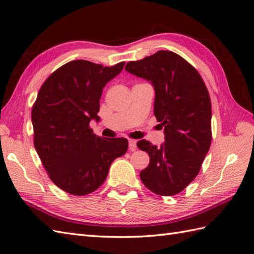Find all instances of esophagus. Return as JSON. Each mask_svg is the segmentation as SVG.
<instances>
[{
    "label": "esophagus",
    "mask_w": 254,
    "mask_h": 254,
    "mask_svg": "<svg viewBox=\"0 0 254 254\" xmlns=\"http://www.w3.org/2000/svg\"><path fill=\"white\" fill-rule=\"evenodd\" d=\"M128 147L132 150H135L136 149V141L135 139H128Z\"/></svg>",
    "instance_id": "esophagus-1"
}]
</instances>
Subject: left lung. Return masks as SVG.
Instances as JSON below:
<instances>
[{"instance_id":"left-lung-1","label":"left lung","mask_w":254,"mask_h":254,"mask_svg":"<svg viewBox=\"0 0 254 254\" xmlns=\"http://www.w3.org/2000/svg\"><path fill=\"white\" fill-rule=\"evenodd\" d=\"M126 69L152 82L154 115L165 128L160 147L146 139L137 147L149 155V165L139 177L148 190L176 195L201 170L212 142V104L206 85L196 68L175 52L160 50Z\"/></svg>"}]
</instances>
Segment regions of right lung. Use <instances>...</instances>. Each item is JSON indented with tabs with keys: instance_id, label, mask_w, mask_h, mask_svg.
Listing matches in <instances>:
<instances>
[{
	"instance_id": "1",
	"label": "right lung",
	"mask_w": 254,
	"mask_h": 254,
	"mask_svg": "<svg viewBox=\"0 0 254 254\" xmlns=\"http://www.w3.org/2000/svg\"><path fill=\"white\" fill-rule=\"evenodd\" d=\"M124 64L74 60L56 69L38 91L31 109L35 148L51 181L73 195L97 190L112 161L127 150V138L97 136L89 127L91 119L99 120L102 88Z\"/></svg>"
}]
</instances>
